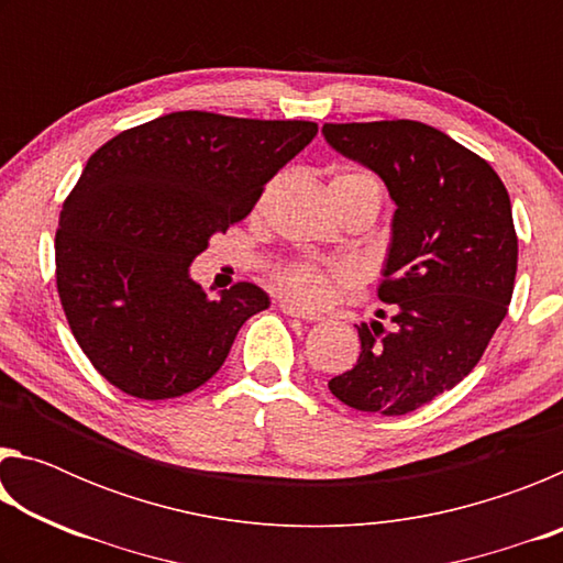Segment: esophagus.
<instances>
[{"label":"esophagus","mask_w":563,"mask_h":563,"mask_svg":"<svg viewBox=\"0 0 563 563\" xmlns=\"http://www.w3.org/2000/svg\"><path fill=\"white\" fill-rule=\"evenodd\" d=\"M278 308L285 312V316H292V318H300V320H308V322H318L320 320L318 312L305 310V308H300V305H295L292 300H280Z\"/></svg>","instance_id":"obj_1"}]
</instances>
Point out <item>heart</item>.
Returning a JSON list of instances; mask_svg holds the SVG:
<instances>
[{"mask_svg": "<svg viewBox=\"0 0 563 563\" xmlns=\"http://www.w3.org/2000/svg\"><path fill=\"white\" fill-rule=\"evenodd\" d=\"M347 190H373L379 196V184L373 174L355 166H338L332 170L330 194H347ZM275 288L288 292L290 298L308 305H325L332 295V283L350 280L347 265H322L318 261H292L271 271Z\"/></svg>", "mask_w": 563, "mask_h": 563, "instance_id": "obj_1", "label": "heart"}]
</instances>
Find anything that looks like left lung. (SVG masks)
Here are the masks:
<instances>
[{
  "label": "left lung",
  "instance_id": "1",
  "mask_svg": "<svg viewBox=\"0 0 563 563\" xmlns=\"http://www.w3.org/2000/svg\"><path fill=\"white\" fill-rule=\"evenodd\" d=\"M322 133L397 203L377 288L395 325H357L360 357L328 387L360 412H415L472 373L507 318L519 261L509 194L487 161L427 123H325Z\"/></svg>",
  "mask_w": 563,
  "mask_h": 563
}]
</instances>
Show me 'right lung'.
Here are the masks:
<instances>
[{"instance_id": "obj_1", "label": "right lung", "mask_w": 563, "mask_h": 563, "mask_svg": "<svg viewBox=\"0 0 563 563\" xmlns=\"http://www.w3.org/2000/svg\"><path fill=\"white\" fill-rule=\"evenodd\" d=\"M316 133L312 121L174 111L93 151L62 206L54 253L66 322L103 379L170 399L221 369L271 300L253 283L211 298L188 268Z\"/></svg>"}]
</instances>
